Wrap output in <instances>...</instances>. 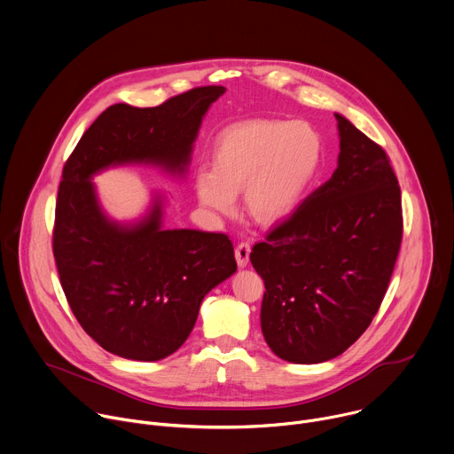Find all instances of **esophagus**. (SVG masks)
Masks as SVG:
<instances>
[{
  "label": "esophagus",
  "instance_id": "1",
  "mask_svg": "<svg viewBox=\"0 0 454 454\" xmlns=\"http://www.w3.org/2000/svg\"><path fill=\"white\" fill-rule=\"evenodd\" d=\"M249 253H251V244H249V242H240V244L235 247V258H237L239 267H246V265H247V262H249Z\"/></svg>",
  "mask_w": 454,
  "mask_h": 454
}]
</instances>
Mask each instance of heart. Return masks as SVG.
Listing matches in <instances>:
<instances>
[{"label":"heart","mask_w":454,"mask_h":454,"mask_svg":"<svg viewBox=\"0 0 454 454\" xmlns=\"http://www.w3.org/2000/svg\"><path fill=\"white\" fill-rule=\"evenodd\" d=\"M323 162V138L305 121L258 119L224 129L212 151V171L196 175L203 207L217 214L235 210L244 191L247 212L263 224L292 214L303 201Z\"/></svg>","instance_id":"obj_1"}]
</instances>
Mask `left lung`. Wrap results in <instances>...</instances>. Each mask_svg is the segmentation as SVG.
Masks as SVG:
<instances>
[{"instance_id":"1","label":"left lung","mask_w":454,"mask_h":454,"mask_svg":"<svg viewBox=\"0 0 454 454\" xmlns=\"http://www.w3.org/2000/svg\"><path fill=\"white\" fill-rule=\"evenodd\" d=\"M335 119V173L249 256L265 283L263 339L292 364L332 360L360 339L403 239L401 189L387 153L342 114Z\"/></svg>"}]
</instances>
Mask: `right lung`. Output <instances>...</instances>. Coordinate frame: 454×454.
Returning a JSON list of instances; mask_svg holds the SVG:
<instances>
[{
    "mask_svg": "<svg viewBox=\"0 0 454 454\" xmlns=\"http://www.w3.org/2000/svg\"><path fill=\"white\" fill-rule=\"evenodd\" d=\"M224 87H198L153 108L108 106L82 135L59 187L53 254L67 303L103 349L157 362L191 335L203 297L237 270L224 233L166 230V196L153 192L131 223L110 219L92 178L145 164L184 176L210 105Z\"/></svg>",
    "mask_w": 454,
    "mask_h": 454,
    "instance_id": "obj_1",
    "label": "right lung"
}]
</instances>
